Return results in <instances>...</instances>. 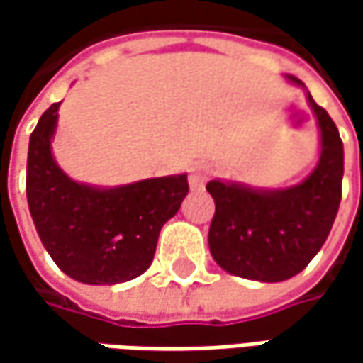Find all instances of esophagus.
I'll use <instances>...</instances> for the list:
<instances>
[{
    "label": "esophagus",
    "instance_id": "esophagus-1",
    "mask_svg": "<svg viewBox=\"0 0 363 363\" xmlns=\"http://www.w3.org/2000/svg\"><path fill=\"white\" fill-rule=\"evenodd\" d=\"M208 167L203 163H191L189 167V188L191 189H202L203 184L208 182Z\"/></svg>",
    "mask_w": 363,
    "mask_h": 363
}]
</instances>
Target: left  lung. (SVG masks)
<instances>
[{"mask_svg":"<svg viewBox=\"0 0 363 363\" xmlns=\"http://www.w3.org/2000/svg\"><path fill=\"white\" fill-rule=\"evenodd\" d=\"M307 101L321 131L319 163L307 179L285 189H252L220 179L206 186L216 203L210 252L230 274L262 283L286 281L328 240L342 202L343 143L328 111L311 94Z\"/></svg>","mask_w":363,"mask_h":363,"instance_id":"1","label":"left lung"}]
</instances>
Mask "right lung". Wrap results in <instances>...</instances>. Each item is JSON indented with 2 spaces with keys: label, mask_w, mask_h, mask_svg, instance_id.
Segmentation results:
<instances>
[{
  "label": "right lung",
  "mask_w": 363,
  "mask_h": 363,
  "mask_svg": "<svg viewBox=\"0 0 363 363\" xmlns=\"http://www.w3.org/2000/svg\"><path fill=\"white\" fill-rule=\"evenodd\" d=\"M54 103L30 137L26 194L38 236L58 269L86 285H117L149 269L161 226L188 196V175H167L119 188L70 179L52 157L58 121Z\"/></svg>",
  "instance_id": "right-lung-1"
}]
</instances>
